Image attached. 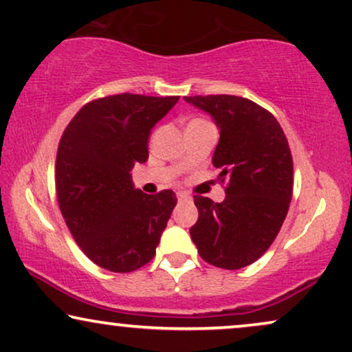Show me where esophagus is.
I'll return each instance as SVG.
<instances>
[{
	"label": "esophagus",
	"mask_w": 352,
	"mask_h": 352,
	"mask_svg": "<svg viewBox=\"0 0 352 352\" xmlns=\"http://www.w3.org/2000/svg\"><path fill=\"white\" fill-rule=\"evenodd\" d=\"M177 198H179V201H185V199H190V197L186 193H179V195H177Z\"/></svg>",
	"instance_id": "1"
}]
</instances>
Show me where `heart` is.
Wrapping results in <instances>:
<instances>
[{
  "instance_id": "heart-1",
  "label": "heart",
  "mask_w": 352,
  "mask_h": 352,
  "mask_svg": "<svg viewBox=\"0 0 352 352\" xmlns=\"http://www.w3.org/2000/svg\"><path fill=\"white\" fill-rule=\"evenodd\" d=\"M193 122H199V118H195V120H191L190 123H193Z\"/></svg>"
}]
</instances>
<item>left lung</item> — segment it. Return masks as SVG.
I'll list each match as a JSON object with an SVG mask.
<instances>
[{
	"label": "left lung",
	"mask_w": 352,
	"mask_h": 352,
	"mask_svg": "<svg viewBox=\"0 0 352 352\" xmlns=\"http://www.w3.org/2000/svg\"><path fill=\"white\" fill-rule=\"evenodd\" d=\"M185 100L211 115L219 128L212 166L226 184L222 203L193 197L198 221L190 229L191 240L206 263L240 270L268 250L286 219L294 186L287 138L273 113L243 97Z\"/></svg>",
	"instance_id": "left-lung-1"
}]
</instances>
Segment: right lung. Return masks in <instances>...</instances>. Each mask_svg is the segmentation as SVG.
<instances>
[{"label":"right lung","instance_id":"1","mask_svg":"<svg viewBox=\"0 0 352 352\" xmlns=\"http://www.w3.org/2000/svg\"><path fill=\"white\" fill-rule=\"evenodd\" d=\"M179 96H107L74 115L56 153L60 211L89 260L113 273H130L155 255L177 197L136 190L131 168L148 161L151 130Z\"/></svg>","mask_w":352,"mask_h":352}]
</instances>
